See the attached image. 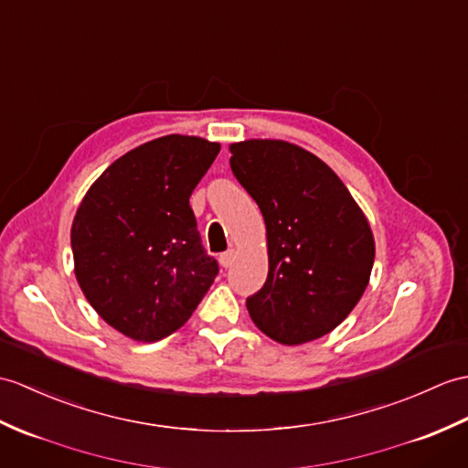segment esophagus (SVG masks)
<instances>
[{
	"label": "esophagus",
	"mask_w": 468,
	"mask_h": 468,
	"mask_svg": "<svg viewBox=\"0 0 468 468\" xmlns=\"http://www.w3.org/2000/svg\"><path fill=\"white\" fill-rule=\"evenodd\" d=\"M235 257H237V251H235V249H229V251H225V253L219 255V263H221L225 269L231 267V265L235 263Z\"/></svg>",
	"instance_id": "esophagus-1"
}]
</instances>
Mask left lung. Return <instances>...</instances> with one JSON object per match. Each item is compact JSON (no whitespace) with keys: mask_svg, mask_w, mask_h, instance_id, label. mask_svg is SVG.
I'll return each instance as SVG.
<instances>
[{"mask_svg":"<svg viewBox=\"0 0 468 468\" xmlns=\"http://www.w3.org/2000/svg\"><path fill=\"white\" fill-rule=\"evenodd\" d=\"M229 151L233 176L267 229L269 273L247 311L281 345L319 339L349 317L368 285L371 225L336 173L307 149L247 139Z\"/></svg>","mask_w":468,"mask_h":468,"instance_id":"1","label":"left lung"}]
</instances>
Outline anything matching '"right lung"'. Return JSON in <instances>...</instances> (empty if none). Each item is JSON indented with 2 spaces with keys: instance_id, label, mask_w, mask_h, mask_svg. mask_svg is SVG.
I'll list each match as a JSON object with an SVG mask.
<instances>
[{
  "instance_id": "right-lung-1",
  "label": "right lung",
  "mask_w": 468,
  "mask_h": 468,
  "mask_svg": "<svg viewBox=\"0 0 468 468\" xmlns=\"http://www.w3.org/2000/svg\"><path fill=\"white\" fill-rule=\"evenodd\" d=\"M221 145L165 135L113 161L71 225L75 277L97 314L133 341L183 327L219 273L189 197Z\"/></svg>"
}]
</instances>
